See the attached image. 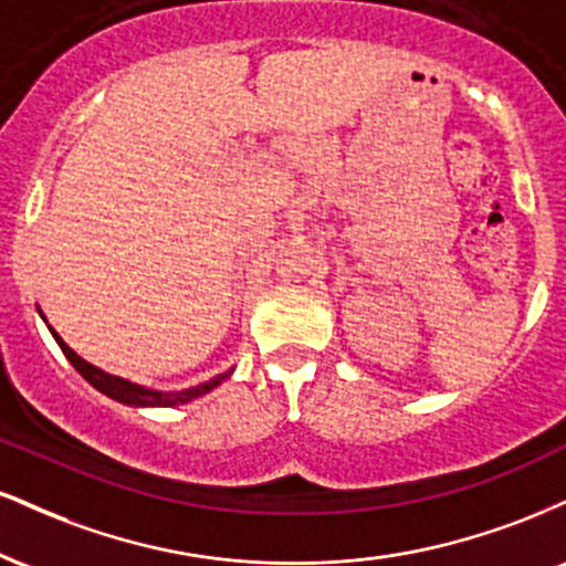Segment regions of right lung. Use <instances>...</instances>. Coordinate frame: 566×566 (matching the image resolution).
<instances>
[{"label":"right lung","instance_id":"right-lung-1","mask_svg":"<svg viewBox=\"0 0 566 566\" xmlns=\"http://www.w3.org/2000/svg\"><path fill=\"white\" fill-rule=\"evenodd\" d=\"M36 311H39V316H42V322L48 324V319H44V314H42V308H39V305H36ZM48 329L53 333L55 343L61 346L63 354H66L71 367H74L76 373H80L82 378L90 382V386L97 388L101 394H106L108 399L119 401V405H129V407H178V405H186V401H191V399H199V396L210 394L212 388H218L220 382L229 380L233 375V369H229V373L216 375V378L199 382V386L184 388V391H157V388L140 386V382L119 378V375H112V373H106V369L90 365V361H84L74 348L66 346V340H63V337L57 335L55 329L50 327V324H48Z\"/></svg>","mask_w":566,"mask_h":566}]
</instances>
